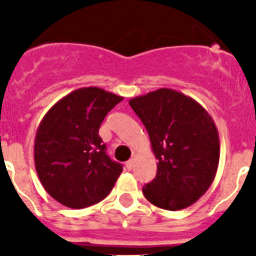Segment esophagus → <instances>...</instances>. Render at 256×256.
I'll return each mask as SVG.
<instances>
[{
	"label": "esophagus",
	"instance_id": "34e87169",
	"mask_svg": "<svg viewBox=\"0 0 256 256\" xmlns=\"http://www.w3.org/2000/svg\"><path fill=\"white\" fill-rule=\"evenodd\" d=\"M133 165H134V158H132L130 160H128V162H126V169H128V170H130V169L133 168Z\"/></svg>",
	"mask_w": 256,
	"mask_h": 256
}]
</instances>
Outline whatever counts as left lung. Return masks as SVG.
<instances>
[{
  "label": "left lung",
  "mask_w": 256,
  "mask_h": 256,
  "mask_svg": "<svg viewBox=\"0 0 256 256\" xmlns=\"http://www.w3.org/2000/svg\"><path fill=\"white\" fill-rule=\"evenodd\" d=\"M130 105L146 126L158 159L156 177L142 188L144 198L173 212L195 204L219 164L218 130L209 112L170 88L130 98Z\"/></svg>",
  "instance_id": "obj_1"
}]
</instances>
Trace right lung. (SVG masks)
<instances>
[{"label":"right lung","mask_w":256,"mask_h":256,"mask_svg":"<svg viewBox=\"0 0 256 256\" xmlns=\"http://www.w3.org/2000/svg\"><path fill=\"white\" fill-rule=\"evenodd\" d=\"M123 97L98 87L70 92L50 108L38 126L34 164L51 198L72 209L100 202L123 166L106 155L98 130Z\"/></svg>","instance_id":"1"}]
</instances>
